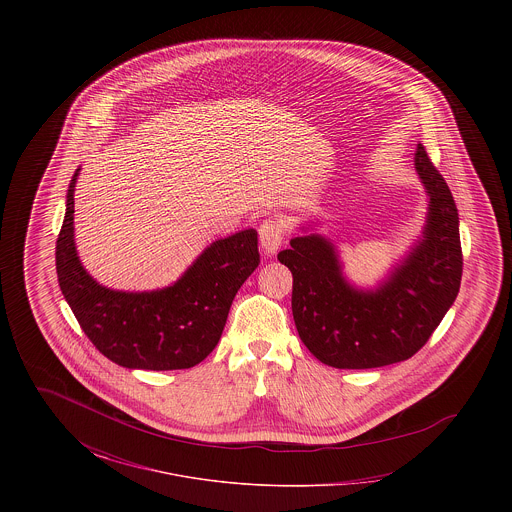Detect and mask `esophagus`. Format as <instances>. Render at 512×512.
I'll use <instances>...</instances> for the list:
<instances>
[{"label":"esophagus","mask_w":512,"mask_h":512,"mask_svg":"<svg viewBox=\"0 0 512 512\" xmlns=\"http://www.w3.org/2000/svg\"><path fill=\"white\" fill-rule=\"evenodd\" d=\"M286 238V226L278 219H268L259 226V242L268 255L276 253L278 247L284 244Z\"/></svg>","instance_id":"esophagus-1"}]
</instances>
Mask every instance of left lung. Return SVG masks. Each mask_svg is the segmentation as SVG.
<instances>
[{
	"mask_svg": "<svg viewBox=\"0 0 512 512\" xmlns=\"http://www.w3.org/2000/svg\"><path fill=\"white\" fill-rule=\"evenodd\" d=\"M414 171L428 197L420 236L372 286L353 282L340 249L301 224L278 261L292 270V311L299 338L320 363L378 368L411 359L457 299L463 276L459 213L422 144Z\"/></svg>",
	"mask_w": 512,
	"mask_h": 512,
	"instance_id": "1",
	"label": "left lung"
}]
</instances>
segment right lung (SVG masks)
I'll return each instance as SVG.
<instances>
[{
	"label": "right lung",
	"instance_id": "add662e5",
	"mask_svg": "<svg viewBox=\"0 0 512 512\" xmlns=\"http://www.w3.org/2000/svg\"><path fill=\"white\" fill-rule=\"evenodd\" d=\"M74 172L55 247L61 292L84 334L109 361L132 370L199 365L219 343L238 290L259 267L257 230L245 228L207 245L172 284L124 292L84 268L74 244Z\"/></svg>",
	"mask_w": 512,
	"mask_h": 512
}]
</instances>
